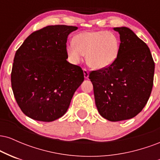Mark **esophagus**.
<instances>
[{
  "mask_svg": "<svg viewBox=\"0 0 160 160\" xmlns=\"http://www.w3.org/2000/svg\"><path fill=\"white\" fill-rule=\"evenodd\" d=\"M82 70H83L84 78H85L86 79H88V78H89V71H88L86 68H83Z\"/></svg>",
  "mask_w": 160,
  "mask_h": 160,
  "instance_id": "34e87169",
  "label": "esophagus"
}]
</instances>
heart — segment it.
Returning a JSON list of instances; mask_svg holds the SVG:
<instances>
[{"label": "heart", "mask_w": 160, "mask_h": 160, "mask_svg": "<svg viewBox=\"0 0 160 160\" xmlns=\"http://www.w3.org/2000/svg\"><path fill=\"white\" fill-rule=\"evenodd\" d=\"M120 42L114 33L91 31L79 33L66 47L71 63L78 65L86 55V62L94 69H103L113 63L118 56Z\"/></svg>", "instance_id": "b5f03b06"}]
</instances>
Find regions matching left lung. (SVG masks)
<instances>
[{
    "instance_id": "left-lung-1",
    "label": "left lung",
    "mask_w": 160,
    "mask_h": 160,
    "mask_svg": "<svg viewBox=\"0 0 160 160\" xmlns=\"http://www.w3.org/2000/svg\"><path fill=\"white\" fill-rule=\"evenodd\" d=\"M120 34L118 56L105 68L92 71L95 104L102 117L117 121L135 117L146 105L153 85L155 64L148 45L126 27Z\"/></svg>"
}]
</instances>
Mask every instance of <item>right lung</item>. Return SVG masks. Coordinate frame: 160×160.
<instances>
[{
	"instance_id": "1",
	"label": "right lung",
	"mask_w": 160,
	"mask_h": 160,
	"mask_svg": "<svg viewBox=\"0 0 160 160\" xmlns=\"http://www.w3.org/2000/svg\"><path fill=\"white\" fill-rule=\"evenodd\" d=\"M77 29L44 27L31 34L16 52L12 89L21 111L33 120L52 122L62 117L84 80L81 68L67 61L68 36Z\"/></svg>"
}]
</instances>
